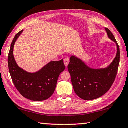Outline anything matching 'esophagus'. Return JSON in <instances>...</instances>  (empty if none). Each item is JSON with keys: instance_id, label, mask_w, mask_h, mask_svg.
Listing matches in <instances>:
<instances>
[{"instance_id": "34e87169", "label": "esophagus", "mask_w": 128, "mask_h": 128, "mask_svg": "<svg viewBox=\"0 0 128 128\" xmlns=\"http://www.w3.org/2000/svg\"><path fill=\"white\" fill-rule=\"evenodd\" d=\"M69 62V59H68V58H65V59H64V63L66 67L68 66Z\"/></svg>"}]
</instances>
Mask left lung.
<instances>
[{
    "label": "left lung",
    "instance_id": "obj_1",
    "mask_svg": "<svg viewBox=\"0 0 128 128\" xmlns=\"http://www.w3.org/2000/svg\"><path fill=\"white\" fill-rule=\"evenodd\" d=\"M108 37L117 45L116 58L107 68L93 69L88 68L81 60L72 56L68 66L74 90L80 98L93 100L105 94L115 80L120 62V48L112 32L106 28Z\"/></svg>",
    "mask_w": 128,
    "mask_h": 128
}]
</instances>
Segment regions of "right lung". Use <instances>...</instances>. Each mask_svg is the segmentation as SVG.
Returning a JSON list of instances; mask_svg holds the SVG:
<instances>
[{
    "instance_id": "obj_1",
    "label": "right lung",
    "mask_w": 128,
    "mask_h": 128,
    "mask_svg": "<svg viewBox=\"0 0 128 128\" xmlns=\"http://www.w3.org/2000/svg\"><path fill=\"white\" fill-rule=\"evenodd\" d=\"M23 30L16 34L10 45L8 56L10 73L15 87L24 97L33 101L46 100L54 94L59 75L66 66L63 60L51 62L38 72L24 70L15 62L13 50L14 43Z\"/></svg>"
}]
</instances>
